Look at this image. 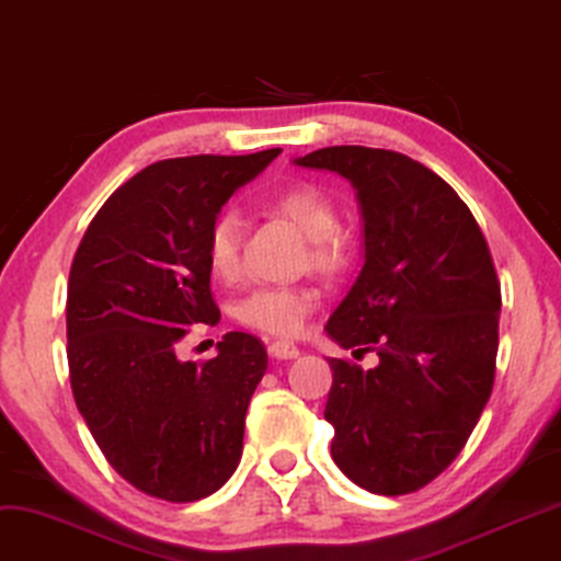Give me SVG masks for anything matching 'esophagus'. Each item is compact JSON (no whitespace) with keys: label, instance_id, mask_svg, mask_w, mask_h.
<instances>
[{"label":"esophagus","instance_id":"obj_1","mask_svg":"<svg viewBox=\"0 0 561 561\" xmlns=\"http://www.w3.org/2000/svg\"><path fill=\"white\" fill-rule=\"evenodd\" d=\"M268 354H272L274 359H295V357H300V346H295L289 342H272L268 344Z\"/></svg>","mask_w":561,"mask_h":561}]
</instances>
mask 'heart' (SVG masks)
Masks as SVG:
<instances>
[{
	"label": "heart",
	"mask_w": 561,
	"mask_h": 561,
	"mask_svg": "<svg viewBox=\"0 0 561 561\" xmlns=\"http://www.w3.org/2000/svg\"><path fill=\"white\" fill-rule=\"evenodd\" d=\"M272 207L310 240V264L318 272L333 274L346 264L350 238L339 228L336 204L325 191L310 183H295L274 196ZM240 236L243 225L238 211L222 209L211 219L207 230V264L217 279L232 282L240 274ZM316 305L318 297L310 287L264 285L251 289L236 305V316L248 329H256L266 336L293 339L302 331Z\"/></svg>",
	"instance_id": "obj_1"
}]
</instances>
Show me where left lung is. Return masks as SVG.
<instances>
[{"mask_svg": "<svg viewBox=\"0 0 561 561\" xmlns=\"http://www.w3.org/2000/svg\"><path fill=\"white\" fill-rule=\"evenodd\" d=\"M357 191L365 264L325 333L363 370L329 359L331 458L375 494H409L456 460L494 386L500 279L486 238L448 183L401 152L342 145L295 160Z\"/></svg>", "mask_w": 561, "mask_h": 561, "instance_id": "8db88e82", "label": "left lung"}]
</instances>
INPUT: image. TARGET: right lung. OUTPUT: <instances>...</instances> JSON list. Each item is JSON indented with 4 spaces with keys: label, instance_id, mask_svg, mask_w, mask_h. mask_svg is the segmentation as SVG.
<instances>
[{
    "label": "right lung",
    "instance_id": "1",
    "mask_svg": "<svg viewBox=\"0 0 561 561\" xmlns=\"http://www.w3.org/2000/svg\"><path fill=\"white\" fill-rule=\"evenodd\" d=\"M279 152L154 162L113 191L75 253L67 359L77 409L105 460L150 497H209L240 463L264 344L230 331L202 365L175 350L191 325L219 321L211 219Z\"/></svg>",
    "mask_w": 561,
    "mask_h": 561
}]
</instances>
